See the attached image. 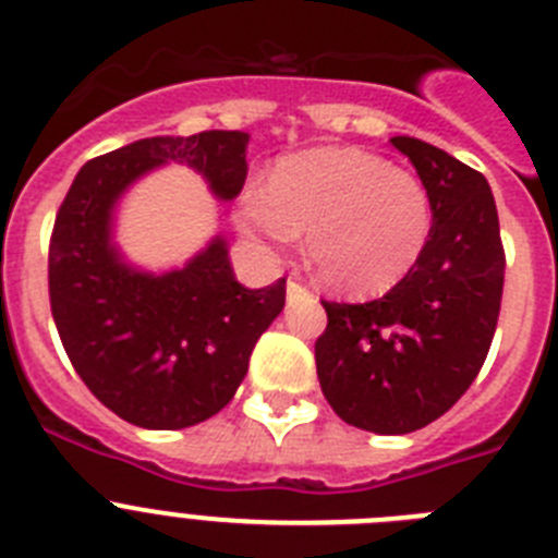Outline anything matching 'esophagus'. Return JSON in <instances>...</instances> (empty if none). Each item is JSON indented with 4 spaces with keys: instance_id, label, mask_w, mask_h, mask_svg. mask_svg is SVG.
Wrapping results in <instances>:
<instances>
[{
    "instance_id": "1",
    "label": "esophagus",
    "mask_w": 558,
    "mask_h": 558,
    "mask_svg": "<svg viewBox=\"0 0 558 558\" xmlns=\"http://www.w3.org/2000/svg\"><path fill=\"white\" fill-rule=\"evenodd\" d=\"M288 295H290V299H302V295H310V290L304 288L302 282H295V279H288Z\"/></svg>"
}]
</instances>
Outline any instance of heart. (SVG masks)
<instances>
[{
  "label": "heart",
  "mask_w": 558,
  "mask_h": 558,
  "mask_svg": "<svg viewBox=\"0 0 558 558\" xmlns=\"http://www.w3.org/2000/svg\"><path fill=\"white\" fill-rule=\"evenodd\" d=\"M236 220L276 251L307 231L315 276L340 295L397 288L433 234L430 190L416 172L357 147H324L279 161L270 184L251 181Z\"/></svg>",
  "instance_id": "1"
}]
</instances>
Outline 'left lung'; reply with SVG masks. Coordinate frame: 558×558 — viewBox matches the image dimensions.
<instances>
[{
	"label": "left lung",
	"mask_w": 558,
	"mask_h": 558,
	"mask_svg": "<svg viewBox=\"0 0 558 558\" xmlns=\"http://www.w3.org/2000/svg\"><path fill=\"white\" fill-rule=\"evenodd\" d=\"M433 198L416 268L366 304L322 302V391L343 422L399 436L450 411L481 372L500 315L506 251L489 181L413 136H393Z\"/></svg>",
	"instance_id": "1"
}]
</instances>
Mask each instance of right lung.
<instances>
[{
  "label": "right lung",
  "mask_w": 558,
  "mask_h": 558,
  "mask_svg": "<svg viewBox=\"0 0 558 558\" xmlns=\"http://www.w3.org/2000/svg\"><path fill=\"white\" fill-rule=\"evenodd\" d=\"M248 133L153 136L86 161L49 236V307L86 388L131 425L179 430L223 411L248 372L256 340L284 307V279L236 282L223 236L186 268L153 276L111 245V209L133 181L181 161L218 198L240 195Z\"/></svg>",
  "instance_id": "1"
}]
</instances>
